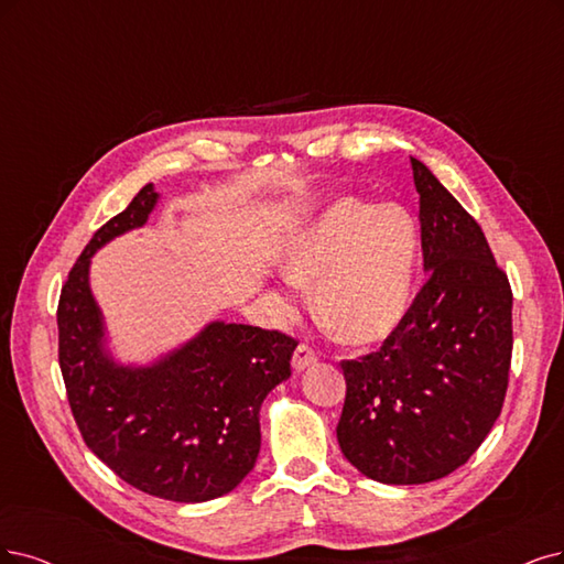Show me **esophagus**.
I'll return each mask as SVG.
<instances>
[{
  "label": "esophagus",
  "instance_id": "esophagus-1",
  "mask_svg": "<svg viewBox=\"0 0 564 564\" xmlns=\"http://www.w3.org/2000/svg\"><path fill=\"white\" fill-rule=\"evenodd\" d=\"M316 362H318V352L314 348L306 346V344H300L295 348V352H293V369L295 371H304L306 367L316 365Z\"/></svg>",
  "mask_w": 564,
  "mask_h": 564
}]
</instances>
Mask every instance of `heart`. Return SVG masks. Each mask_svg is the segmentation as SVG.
Segmentation results:
<instances>
[{"instance_id": "1", "label": "heart", "mask_w": 564, "mask_h": 564, "mask_svg": "<svg viewBox=\"0 0 564 564\" xmlns=\"http://www.w3.org/2000/svg\"><path fill=\"white\" fill-rule=\"evenodd\" d=\"M281 264L293 285L274 295L279 318L297 314L295 285H316L318 316L341 341H381L409 314L419 232L400 206L346 197L288 239Z\"/></svg>"}]
</instances>
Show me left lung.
I'll use <instances>...</instances> for the list:
<instances>
[{"label": "left lung", "mask_w": 564, "mask_h": 564, "mask_svg": "<svg viewBox=\"0 0 564 564\" xmlns=\"http://www.w3.org/2000/svg\"><path fill=\"white\" fill-rule=\"evenodd\" d=\"M411 170L427 281L379 350L341 360L337 425L346 460L390 486L469 460L502 413L513 348L511 285L484 229L421 160Z\"/></svg>", "instance_id": "8db88e82"}]
</instances>
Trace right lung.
Returning <instances> with one entry per match:
<instances>
[{
	"label": "right lung",
	"mask_w": 564,
	"mask_h": 564,
	"mask_svg": "<svg viewBox=\"0 0 564 564\" xmlns=\"http://www.w3.org/2000/svg\"><path fill=\"white\" fill-rule=\"evenodd\" d=\"M143 185L101 225L62 285L59 369L83 442L124 484L172 502H208L235 490L260 453V406L290 377L297 341L279 329L216 321L151 367H124L104 348L90 293L95 250L149 220Z\"/></svg>",
	"instance_id": "obj_1"
}]
</instances>
